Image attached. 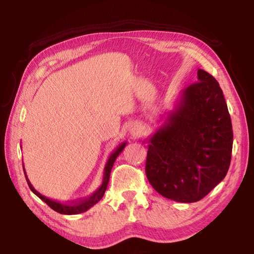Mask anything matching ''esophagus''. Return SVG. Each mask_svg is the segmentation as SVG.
Instances as JSON below:
<instances>
[{"label":"esophagus","instance_id":"esophagus-1","mask_svg":"<svg viewBox=\"0 0 254 254\" xmlns=\"http://www.w3.org/2000/svg\"><path fill=\"white\" fill-rule=\"evenodd\" d=\"M132 134H133V135H139V134H140L139 128H137V127H134V128H133V130H132Z\"/></svg>","mask_w":254,"mask_h":254}]
</instances>
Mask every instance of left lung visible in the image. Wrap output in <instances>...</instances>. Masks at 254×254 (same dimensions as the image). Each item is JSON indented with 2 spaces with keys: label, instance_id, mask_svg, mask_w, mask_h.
Masks as SVG:
<instances>
[{
  "label": "left lung",
  "instance_id": "left-lung-1",
  "mask_svg": "<svg viewBox=\"0 0 254 254\" xmlns=\"http://www.w3.org/2000/svg\"><path fill=\"white\" fill-rule=\"evenodd\" d=\"M162 126L149 139L145 174L166 198L194 203L225 178L233 130L220 84L198 69Z\"/></svg>",
  "mask_w": 254,
  "mask_h": 254
}]
</instances>
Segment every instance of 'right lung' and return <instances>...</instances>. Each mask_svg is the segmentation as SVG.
<instances>
[{"instance_id":"1","label":"right lung","mask_w":254,"mask_h":254,"mask_svg":"<svg viewBox=\"0 0 254 254\" xmlns=\"http://www.w3.org/2000/svg\"><path fill=\"white\" fill-rule=\"evenodd\" d=\"M126 145H127V142L121 143L117 149L114 150L113 153H112L110 156L109 160H107L106 165H105L104 176H103V183L100 186V188H97L96 190L88 197V198H85L83 200L76 201V203H67V204L65 203V204H64V203H59V201H56V200H53L50 198H47L46 196H42L40 192H38L36 189L33 188L31 183H30V180L28 179V176H27V174H25V170H24V167H23L25 179H27V183L29 185L30 189H31V190L33 191V194H36L40 199L44 200L50 208H53L57 213L65 214V215H75V214L84 213V212H86V210H88L89 208H91L92 206H94L96 203H98V201L102 199V197L104 196V192H105L106 188H107V184H109V180H110V174H111L112 167H113L115 160H117V158L119 157V154L123 151L124 148H126Z\"/></svg>"}]
</instances>
